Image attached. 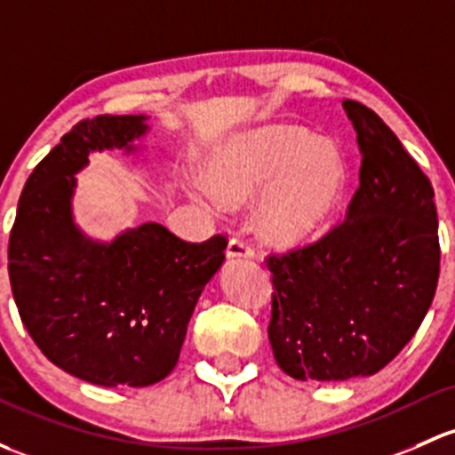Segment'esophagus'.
I'll list each match as a JSON object with an SVG mask.
<instances>
[{
  "label": "esophagus",
  "mask_w": 455,
  "mask_h": 455,
  "mask_svg": "<svg viewBox=\"0 0 455 455\" xmlns=\"http://www.w3.org/2000/svg\"><path fill=\"white\" fill-rule=\"evenodd\" d=\"M228 257H255V248L252 243L246 240V237H231L227 246Z\"/></svg>",
  "instance_id": "obj_1"
}]
</instances>
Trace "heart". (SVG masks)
I'll return each instance as SVG.
<instances>
[{
  "label": "heart",
  "mask_w": 455,
  "mask_h": 455,
  "mask_svg": "<svg viewBox=\"0 0 455 455\" xmlns=\"http://www.w3.org/2000/svg\"><path fill=\"white\" fill-rule=\"evenodd\" d=\"M213 185L196 194L215 213L264 192L257 222L275 243H299L314 235L336 209L347 165L331 141L299 126H270L231 143L212 165Z\"/></svg>",
  "instance_id": "heart-1"
}]
</instances>
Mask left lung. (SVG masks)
<instances>
[{
    "label": "left lung",
    "instance_id": "left-lung-1",
    "mask_svg": "<svg viewBox=\"0 0 455 455\" xmlns=\"http://www.w3.org/2000/svg\"><path fill=\"white\" fill-rule=\"evenodd\" d=\"M342 104L362 150L347 215L318 240L266 257L267 338L294 379L379 372L419 331L441 272L432 183L379 115Z\"/></svg>",
    "mask_w": 455,
    "mask_h": 455
}]
</instances>
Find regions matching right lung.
<instances>
[{
    "label": "right lung",
    "mask_w": 455,
    "mask_h": 455,
    "mask_svg": "<svg viewBox=\"0 0 455 455\" xmlns=\"http://www.w3.org/2000/svg\"><path fill=\"white\" fill-rule=\"evenodd\" d=\"M143 115L80 119L28 176L8 240L21 323L43 355L98 386H150L172 372L198 296L224 261L227 235L185 242L146 222L111 243L71 222L74 172L91 150L126 148Z\"/></svg>",
    "instance_id": "obj_1"
}]
</instances>
